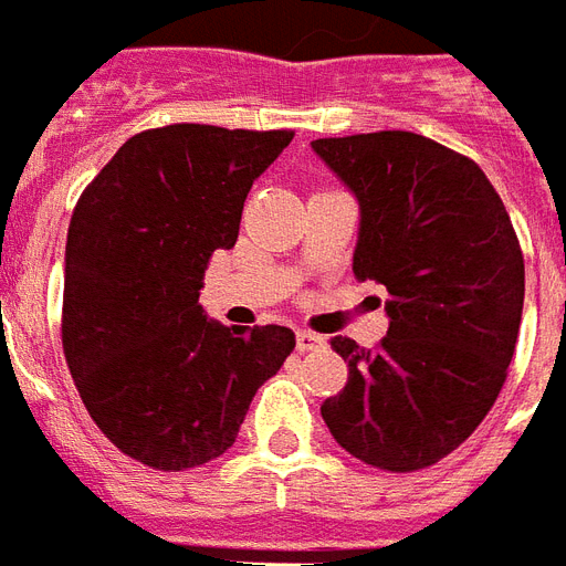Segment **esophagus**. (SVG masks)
<instances>
[{"label": "esophagus", "instance_id": "esophagus-1", "mask_svg": "<svg viewBox=\"0 0 566 566\" xmlns=\"http://www.w3.org/2000/svg\"><path fill=\"white\" fill-rule=\"evenodd\" d=\"M295 346H298V352H316V348L325 346V339L318 337V334H313V331H298L295 334Z\"/></svg>", "mask_w": 566, "mask_h": 566}]
</instances>
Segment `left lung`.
I'll list each match as a JSON object with an SVG mask.
<instances>
[{
    "label": "left lung",
    "mask_w": 566,
    "mask_h": 566,
    "mask_svg": "<svg viewBox=\"0 0 566 566\" xmlns=\"http://www.w3.org/2000/svg\"><path fill=\"white\" fill-rule=\"evenodd\" d=\"M360 208L352 271L388 289L379 348L331 337L346 388L322 402L339 448L385 471L457 450L507 379L525 262L483 169L409 130L310 143Z\"/></svg>",
    "instance_id": "left-lung-1"
}]
</instances>
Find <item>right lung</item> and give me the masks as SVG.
Here are the masks:
<instances>
[{"label":"right lung","mask_w":566,"mask_h":566,"mask_svg":"<svg viewBox=\"0 0 566 566\" xmlns=\"http://www.w3.org/2000/svg\"><path fill=\"white\" fill-rule=\"evenodd\" d=\"M292 130L167 125L118 148L74 208L62 346L88 415L160 471L227 453L250 402L295 348L283 325L227 328L199 289L235 248L250 187Z\"/></svg>","instance_id":"obj_1"}]
</instances>
